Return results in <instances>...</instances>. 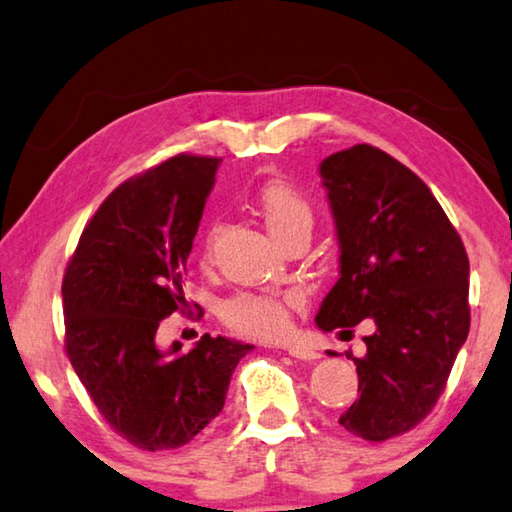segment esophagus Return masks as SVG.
Here are the masks:
<instances>
[{
  "mask_svg": "<svg viewBox=\"0 0 512 512\" xmlns=\"http://www.w3.org/2000/svg\"><path fill=\"white\" fill-rule=\"evenodd\" d=\"M287 352L291 354L293 359H302V361H314V359H318V357H320V354H318L316 350H311V348H302V345H289Z\"/></svg>",
  "mask_w": 512,
  "mask_h": 512,
  "instance_id": "obj_1",
  "label": "esophagus"
}]
</instances>
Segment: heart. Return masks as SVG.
<instances>
[{
	"mask_svg": "<svg viewBox=\"0 0 512 512\" xmlns=\"http://www.w3.org/2000/svg\"><path fill=\"white\" fill-rule=\"evenodd\" d=\"M255 210L277 244L314 228V207L309 198L284 180H271L255 196ZM216 228H210L205 241V259L212 257ZM298 293H255L241 291L221 305V318L232 332L253 339H277L291 327V307L298 305Z\"/></svg>",
	"mask_w": 512,
	"mask_h": 512,
	"instance_id": "obj_1",
	"label": "heart"
}]
</instances>
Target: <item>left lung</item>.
<instances>
[{"mask_svg":"<svg viewBox=\"0 0 512 512\" xmlns=\"http://www.w3.org/2000/svg\"><path fill=\"white\" fill-rule=\"evenodd\" d=\"M320 178L341 266L316 323L368 327L366 354L345 352L361 395L339 424L381 443L427 418L445 391L470 332V262L431 189L388 153L357 144L320 162Z\"/></svg>","mask_w":512,"mask_h":512,"instance_id":"8db88e82","label":"left lung"}]
</instances>
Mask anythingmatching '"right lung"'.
Returning a JSON list of instances; mask_svg holds the SVG:
<instances>
[{
    "instance_id": "right-lung-1",
    "label": "right lung",
    "mask_w": 512,
    "mask_h": 512,
    "mask_svg": "<svg viewBox=\"0 0 512 512\" xmlns=\"http://www.w3.org/2000/svg\"><path fill=\"white\" fill-rule=\"evenodd\" d=\"M219 158L176 155L112 192L85 225L63 277L65 350L99 413L149 452L194 440L221 413L253 345L201 336L155 343L183 307L187 257Z\"/></svg>"
}]
</instances>
